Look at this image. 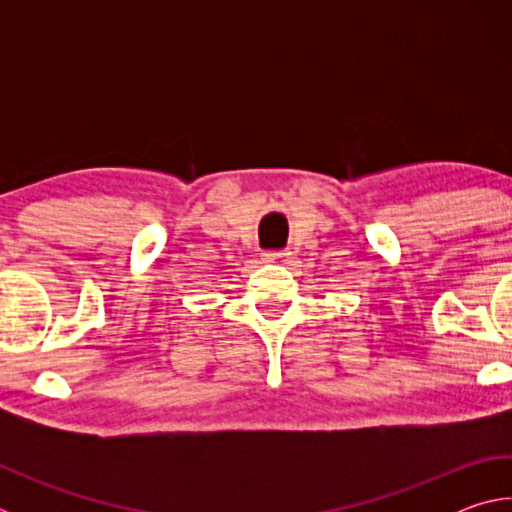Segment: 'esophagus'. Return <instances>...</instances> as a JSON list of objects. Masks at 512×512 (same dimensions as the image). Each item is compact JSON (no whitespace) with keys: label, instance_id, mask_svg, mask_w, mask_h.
I'll return each mask as SVG.
<instances>
[{"label":"esophagus","instance_id":"34e87169","mask_svg":"<svg viewBox=\"0 0 512 512\" xmlns=\"http://www.w3.org/2000/svg\"><path fill=\"white\" fill-rule=\"evenodd\" d=\"M262 259L268 264H289L291 253L289 250H264Z\"/></svg>","mask_w":512,"mask_h":512}]
</instances>
